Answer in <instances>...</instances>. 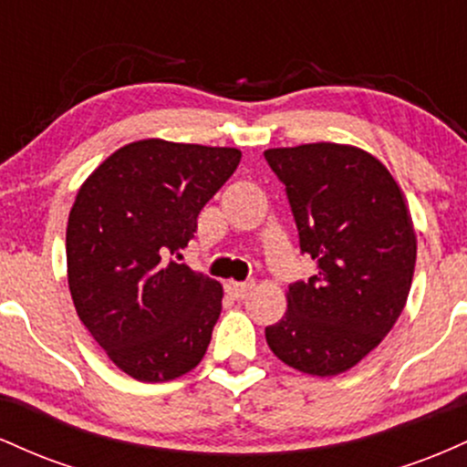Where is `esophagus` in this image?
<instances>
[{
	"mask_svg": "<svg viewBox=\"0 0 467 467\" xmlns=\"http://www.w3.org/2000/svg\"><path fill=\"white\" fill-rule=\"evenodd\" d=\"M252 287H254V283H252V281H245V283L228 281V283H226V292L230 294V296L234 298V301H241V298L248 296Z\"/></svg>",
	"mask_w": 467,
	"mask_h": 467,
	"instance_id": "obj_1",
	"label": "esophagus"
}]
</instances>
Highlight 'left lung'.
<instances>
[{"instance_id": "obj_1", "label": "left lung", "mask_w": 467, "mask_h": 467, "mask_svg": "<svg viewBox=\"0 0 467 467\" xmlns=\"http://www.w3.org/2000/svg\"><path fill=\"white\" fill-rule=\"evenodd\" d=\"M285 184L301 252L318 264L287 289V312L265 327L278 360L309 375L356 367L398 323L409 298L417 239L389 169L349 144L267 149Z\"/></svg>"}]
</instances>
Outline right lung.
Masks as SVG:
<instances>
[{
	"mask_svg": "<svg viewBox=\"0 0 467 467\" xmlns=\"http://www.w3.org/2000/svg\"><path fill=\"white\" fill-rule=\"evenodd\" d=\"M239 160L230 147L138 140L77 192L66 233L69 294L80 323L133 379L169 382L208 349L223 289L175 259Z\"/></svg>",
	"mask_w": 467,
	"mask_h": 467,
	"instance_id": "1",
	"label": "right lung"
}]
</instances>
